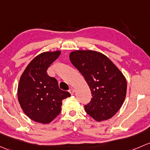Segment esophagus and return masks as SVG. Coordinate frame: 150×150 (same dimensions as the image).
I'll return each mask as SVG.
<instances>
[{
    "instance_id": "esophagus-1",
    "label": "esophagus",
    "mask_w": 150,
    "mask_h": 150,
    "mask_svg": "<svg viewBox=\"0 0 150 150\" xmlns=\"http://www.w3.org/2000/svg\"><path fill=\"white\" fill-rule=\"evenodd\" d=\"M69 92H70V93L71 95H74V93H75V91H74L73 88H71V89L69 90Z\"/></svg>"
}]
</instances>
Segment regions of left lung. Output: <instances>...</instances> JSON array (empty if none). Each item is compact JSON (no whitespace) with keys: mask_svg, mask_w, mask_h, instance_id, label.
Returning <instances> with one entry per match:
<instances>
[{"mask_svg":"<svg viewBox=\"0 0 150 150\" xmlns=\"http://www.w3.org/2000/svg\"><path fill=\"white\" fill-rule=\"evenodd\" d=\"M69 58L91 91L93 98L85 105L88 114L97 121L112 118L127 95V79L122 72L108 57L94 50H74Z\"/></svg>","mask_w":150,"mask_h":150,"instance_id":"obj_1","label":"left lung"}]
</instances>
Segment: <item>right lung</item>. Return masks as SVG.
Masks as SVG:
<instances>
[{
  "instance_id": "obj_1",
  "label": "right lung",
  "mask_w": 150,
  "mask_h": 150,
  "mask_svg": "<svg viewBox=\"0 0 150 150\" xmlns=\"http://www.w3.org/2000/svg\"><path fill=\"white\" fill-rule=\"evenodd\" d=\"M60 54V50H56L38 54L20 78L17 91L18 102L25 114L35 122H52L60 113L63 99L70 96L69 92L59 89L57 80L47 72Z\"/></svg>"
}]
</instances>
